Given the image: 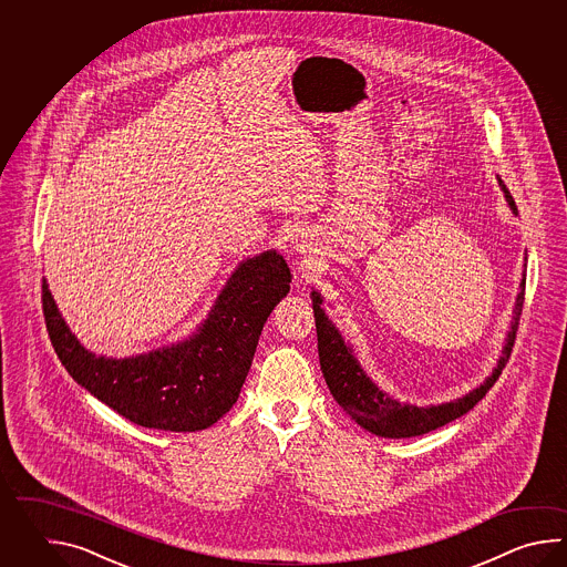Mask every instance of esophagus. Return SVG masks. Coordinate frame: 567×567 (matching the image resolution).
Wrapping results in <instances>:
<instances>
[{"instance_id": "34e87169", "label": "esophagus", "mask_w": 567, "mask_h": 567, "mask_svg": "<svg viewBox=\"0 0 567 567\" xmlns=\"http://www.w3.org/2000/svg\"><path fill=\"white\" fill-rule=\"evenodd\" d=\"M293 249L303 255L308 254V245H306V241H301V239H296V247Z\"/></svg>"}]
</instances>
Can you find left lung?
Wrapping results in <instances>:
<instances>
[{"label":"left lung","mask_w":567,"mask_h":567,"mask_svg":"<svg viewBox=\"0 0 567 567\" xmlns=\"http://www.w3.org/2000/svg\"><path fill=\"white\" fill-rule=\"evenodd\" d=\"M498 181L501 190L505 194L506 205L511 213L517 217L518 210L511 193L506 190L505 182ZM527 261V257H525ZM313 320H316V334H318V354H320V369L324 374L326 385L330 389L332 398L337 399L338 405L347 411L350 420L361 425L362 430L379 435V437H415V435L434 432L437 427L446 425L462 417L481 401L488 389L496 383L498 374L503 373L506 361L511 357L515 334H517L518 318L523 312V300H525V269L518 284L517 300L513 308V320L506 332L505 344L501 350V357L496 361L493 373L488 374L481 385L471 389L466 395L437 403V405H413V403H401L391 398L386 391L374 383L373 379L362 369L361 362L357 359L350 342L340 334L337 324L326 316L324 298L318 289H312Z\"/></svg>","instance_id":"left-lung-1"}]
</instances>
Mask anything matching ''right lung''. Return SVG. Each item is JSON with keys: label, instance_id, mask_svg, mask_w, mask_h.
I'll use <instances>...</instances> for the list:
<instances>
[{"label": "right lung", "instance_id": "add662e5", "mask_svg": "<svg viewBox=\"0 0 567 567\" xmlns=\"http://www.w3.org/2000/svg\"><path fill=\"white\" fill-rule=\"evenodd\" d=\"M289 281L288 264L276 249L247 257L194 332L123 359L95 354L74 337L47 279L42 306L52 347L91 395L142 427L200 432L237 403L264 324L288 296Z\"/></svg>", "mask_w": 567, "mask_h": 567}]
</instances>
